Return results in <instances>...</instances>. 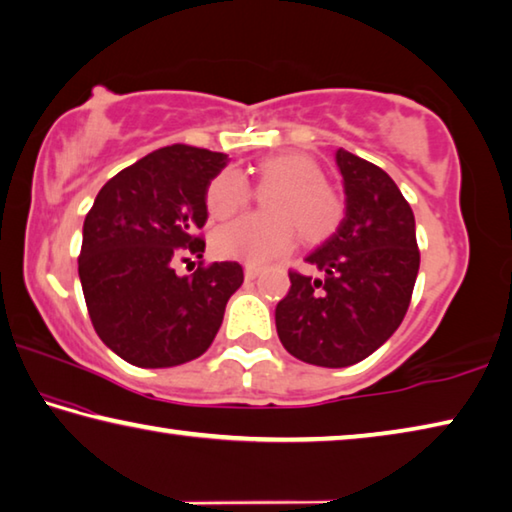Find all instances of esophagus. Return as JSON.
Segmentation results:
<instances>
[{"instance_id": "1", "label": "esophagus", "mask_w": 512, "mask_h": 512, "mask_svg": "<svg viewBox=\"0 0 512 512\" xmlns=\"http://www.w3.org/2000/svg\"><path fill=\"white\" fill-rule=\"evenodd\" d=\"M258 274H261V270H258V267H254V265H247V267H245V276H247V279H256Z\"/></svg>"}]
</instances>
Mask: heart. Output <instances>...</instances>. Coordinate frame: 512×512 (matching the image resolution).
<instances>
[{
	"label": "heart",
	"mask_w": 512,
	"mask_h": 512,
	"mask_svg": "<svg viewBox=\"0 0 512 512\" xmlns=\"http://www.w3.org/2000/svg\"><path fill=\"white\" fill-rule=\"evenodd\" d=\"M256 188L265 191L263 209L224 224L213 236L215 254L249 265H265L288 254L294 229L301 240L321 242L333 236L344 220V200L326 182L324 170L303 152H276L256 161ZM254 188L236 170H222L206 186V211L213 220H227L247 209Z\"/></svg>",
	"instance_id": "heart-1"
}]
</instances>
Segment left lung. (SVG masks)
I'll return each instance as SVG.
<instances>
[{"label": "left lung", "instance_id": "obj_1", "mask_svg": "<svg viewBox=\"0 0 512 512\" xmlns=\"http://www.w3.org/2000/svg\"><path fill=\"white\" fill-rule=\"evenodd\" d=\"M346 218L306 261L321 276L290 270L276 306V333L301 362L342 369L362 362L402 324L420 267L416 220L380 166L337 150Z\"/></svg>", "mask_w": 512, "mask_h": 512}]
</instances>
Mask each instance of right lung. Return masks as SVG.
Here are the masks:
<instances>
[{
	"label": "right lung",
	"mask_w": 512,
	"mask_h": 512,
	"mask_svg": "<svg viewBox=\"0 0 512 512\" xmlns=\"http://www.w3.org/2000/svg\"><path fill=\"white\" fill-rule=\"evenodd\" d=\"M227 155L168 146L123 168L98 191L83 224L78 274L89 319L107 348L141 369L200 357L218 335L224 308L245 274L236 261L202 258L206 186Z\"/></svg>",
	"instance_id": "1"
}]
</instances>
